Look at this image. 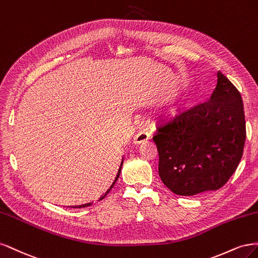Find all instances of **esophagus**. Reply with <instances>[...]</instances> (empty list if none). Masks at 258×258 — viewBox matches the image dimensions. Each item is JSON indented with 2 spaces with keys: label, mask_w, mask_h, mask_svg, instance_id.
<instances>
[{
  "label": "esophagus",
  "mask_w": 258,
  "mask_h": 258,
  "mask_svg": "<svg viewBox=\"0 0 258 258\" xmlns=\"http://www.w3.org/2000/svg\"><path fill=\"white\" fill-rule=\"evenodd\" d=\"M150 139V134H149V132L147 131H140L138 134L135 136L134 138V143L135 144H143V143H146L147 140Z\"/></svg>",
  "instance_id": "esophagus-1"
}]
</instances>
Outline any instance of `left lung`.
<instances>
[{
    "label": "left lung",
    "instance_id": "1",
    "mask_svg": "<svg viewBox=\"0 0 258 258\" xmlns=\"http://www.w3.org/2000/svg\"><path fill=\"white\" fill-rule=\"evenodd\" d=\"M156 130L159 174L171 192L192 196L219 189L243 154L246 131L241 94L219 72L217 88L207 102L180 108L157 123Z\"/></svg>",
    "mask_w": 258,
    "mask_h": 258
}]
</instances>
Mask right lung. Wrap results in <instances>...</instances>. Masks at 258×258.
<instances>
[{
    "instance_id": "obj_1",
    "label": "right lung",
    "mask_w": 258,
    "mask_h": 258,
    "mask_svg": "<svg viewBox=\"0 0 258 258\" xmlns=\"http://www.w3.org/2000/svg\"><path fill=\"white\" fill-rule=\"evenodd\" d=\"M122 164H123V160H122V163H121V165H122ZM119 172H120V171H119ZM119 172H118V174H117V178H115V180H117V179L119 178V174H120ZM115 180H114V182H115ZM114 182H113V183H114ZM113 183H112V185H113ZM112 185H111V187H112ZM111 187H110V188H111ZM108 192H109V189H108V190H107V192H106V194H105L104 196H102V197H101V198H99V199H103V198H104V197H105V196L107 195V193H108ZM90 205H91V203H89V204H85V205H81V206H79V208H84V207H88V206H90Z\"/></svg>"
}]
</instances>
